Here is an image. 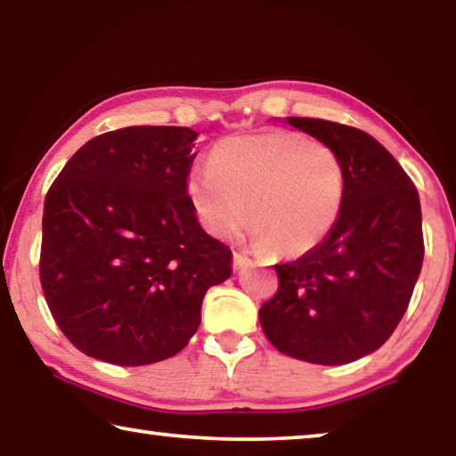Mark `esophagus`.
<instances>
[{"mask_svg":"<svg viewBox=\"0 0 456 456\" xmlns=\"http://www.w3.org/2000/svg\"><path fill=\"white\" fill-rule=\"evenodd\" d=\"M251 264H253V259L247 257L245 253H239V251L233 253V267H235V269H243V267L251 265Z\"/></svg>","mask_w":456,"mask_h":456,"instance_id":"1","label":"esophagus"}]
</instances>
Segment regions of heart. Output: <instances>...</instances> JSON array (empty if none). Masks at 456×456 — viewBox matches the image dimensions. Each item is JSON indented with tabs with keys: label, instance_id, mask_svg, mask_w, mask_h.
<instances>
[{
	"label": "heart",
	"instance_id": "obj_1",
	"mask_svg": "<svg viewBox=\"0 0 456 456\" xmlns=\"http://www.w3.org/2000/svg\"><path fill=\"white\" fill-rule=\"evenodd\" d=\"M187 195L211 235L229 239L253 221L259 249L304 256L334 229L344 203V168L328 144L288 130L229 136L211 165L192 167Z\"/></svg>",
	"mask_w": 456,
	"mask_h": 456
}]
</instances>
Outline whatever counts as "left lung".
Here are the masks:
<instances>
[{"mask_svg":"<svg viewBox=\"0 0 456 456\" xmlns=\"http://www.w3.org/2000/svg\"><path fill=\"white\" fill-rule=\"evenodd\" d=\"M344 168V203L314 249L275 265L280 289L261 305L265 336L285 356L339 366L376 352L403 320L420 275L419 191L398 160L358 128L289 117Z\"/></svg>","mask_w":456,"mask_h":456,"instance_id":"obj_1","label":"left lung"}]
</instances>
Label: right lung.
<instances>
[{
  "instance_id": "1",
  "label": "right lung",
  "mask_w": 456,
  "mask_h": 456,
  "mask_svg": "<svg viewBox=\"0 0 456 456\" xmlns=\"http://www.w3.org/2000/svg\"><path fill=\"white\" fill-rule=\"evenodd\" d=\"M199 133L126 126L92 138L45 195L40 280L80 352L118 366L179 354L231 249L199 225L187 195Z\"/></svg>"
}]
</instances>
